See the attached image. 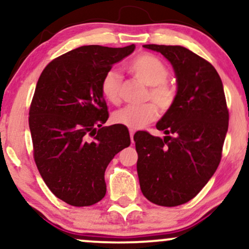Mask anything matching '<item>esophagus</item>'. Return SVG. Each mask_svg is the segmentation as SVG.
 I'll return each mask as SVG.
<instances>
[{
  "label": "esophagus",
  "mask_w": 249,
  "mask_h": 249,
  "mask_svg": "<svg viewBox=\"0 0 249 249\" xmlns=\"http://www.w3.org/2000/svg\"><path fill=\"white\" fill-rule=\"evenodd\" d=\"M133 136H134V130H130V137H131V142H132V143H134Z\"/></svg>",
  "instance_id": "obj_1"
}]
</instances>
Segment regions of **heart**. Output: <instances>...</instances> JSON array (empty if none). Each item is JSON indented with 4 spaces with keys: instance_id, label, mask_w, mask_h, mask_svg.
I'll return each instance as SVG.
<instances>
[{
    "instance_id": "obj_1",
    "label": "heart",
    "mask_w": 249,
    "mask_h": 249,
    "mask_svg": "<svg viewBox=\"0 0 249 249\" xmlns=\"http://www.w3.org/2000/svg\"><path fill=\"white\" fill-rule=\"evenodd\" d=\"M127 70L137 80L148 86L145 100L153 101L162 113L172 109L178 100V89L168 80L169 68L162 60L149 53H142L127 65ZM101 92L113 106L121 103L122 76L118 71L110 70L104 74L101 81ZM155 105L147 102L142 106L125 107L113 113L112 119L117 124L132 130L140 128L158 119L159 110Z\"/></svg>"
}]
</instances>
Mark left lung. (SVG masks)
<instances>
[{"label": "left lung", "instance_id": "obj_1", "mask_svg": "<svg viewBox=\"0 0 249 249\" xmlns=\"http://www.w3.org/2000/svg\"><path fill=\"white\" fill-rule=\"evenodd\" d=\"M169 60L178 77V100L157 128L134 134L140 189L149 202L178 206L193 199L217 170L229 128L223 82L215 68L190 50L143 45Z\"/></svg>", "mask_w": 249, "mask_h": 249}]
</instances>
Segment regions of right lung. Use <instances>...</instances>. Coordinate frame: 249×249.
Listing matches in <instances>:
<instances>
[{
	"label": "right lung",
	"instance_id": "add662e5",
	"mask_svg": "<svg viewBox=\"0 0 249 249\" xmlns=\"http://www.w3.org/2000/svg\"><path fill=\"white\" fill-rule=\"evenodd\" d=\"M134 47L81 46L53 59L39 76L29 111L34 159L49 189L67 204L100 202L107 164L130 146L124 125L102 126L109 111L101 81Z\"/></svg>",
	"mask_w": 249,
	"mask_h": 249
}]
</instances>
